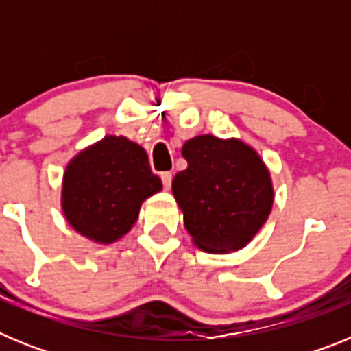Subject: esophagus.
I'll return each mask as SVG.
<instances>
[{"instance_id":"1","label":"esophagus","mask_w":351,"mask_h":351,"mask_svg":"<svg viewBox=\"0 0 351 351\" xmlns=\"http://www.w3.org/2000/svg\"><path fill=\"white\" fill-rule=\"evenodd\" d=\"M161 181H163V186H165V190H170V186H172V173L170 172H161Z\"/></svg>"}]
</instances>
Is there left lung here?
<instances>
[{"label": "left lung", "mask_w": 351, "mask_h": 351, "mask_svg": "<svg viewBox=\"0 0 351 351\" xmlns=\"http://www.w3.org/2000/svg\"><path fill=\"white\" fill-rule=\"evenodd\" d=\"M188 169L176 173L173 197L193 243L207 253L246 246L267 221L272 193L267 167L244 142L200 135L182 145Z\"/></svg>", "instance_id": "left-lung-1"}]
</instances>
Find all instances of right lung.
I'll use <instances>...</instances> for the list:
<instances>
[{
    "label": "right lung",
    "instance_id": "right-lung-1",
    "mask_svg": "<svg viewBox=\"0 0 351 351\" xmlns=\"http://www.w3.org/2000/svg\"><path fill=\"white\" fill-rule=\"evenodd\" d=\"M161 190L147 154L135 142L108 135L77 154L63 179V213L80 235L110 244L137 221L142 202Z\"/></svg>",
    "mask_w": 351,
    "mask_h": 351
}]
</instances>
